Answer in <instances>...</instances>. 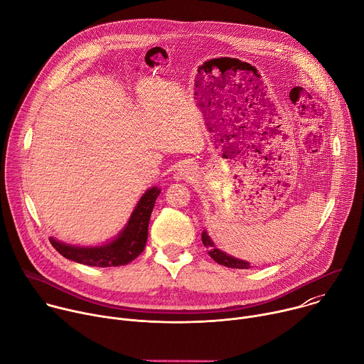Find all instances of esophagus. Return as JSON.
Segmentation results:
<instances>
[{
  "mask_svg": "<svg viewBox=\"0 0 364 364\" xmlns=\"http://www.w3.org/2000/svg\"><path fill=\"white\" fill-rule=\"evenodd\" d=\"M193 176H194V171H193L191 166H183L181 168H178V173H177V177H178V178L191 180Z\"/></svg>",
  "mask_w": 364,
  "mask_h": 364,
  "instance_id": "34e87169",
  "label": "esophagus"
}]
</instances>
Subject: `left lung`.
<instances>
[{
	"mask_svg": "<svg viewBox=\"0 0 364 364\" xmlns=\"http://www.w3.org/2000/svg\"><path fill=\"white\" fill-rule=\"evenodd\" d=\"M201 240H203V245L209 249L207 252H209L210 257H213V261H216L218 264L223 265V267H228V268H236V269H247L249 268V264L245 262V261H240V259H236V257H232L226 253H223L222 250H219L213 242L210 240V237L207 236L205 232H203L201 235Z\"/></svg>",
	"mask_w": 364,
	"mask_h": 364,
	"instance_id": "8db88e82",
	"label": "left lung"
}]
</instances>
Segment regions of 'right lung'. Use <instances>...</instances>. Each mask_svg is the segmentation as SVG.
<instances>
[{"instance_id": "add662e5", "label": "right lung", "mask_w": 364, "mask_h": 364, "mask_svg": "<svg viewBox=\"0 0 364 364\" xmlns=\"http://www.w3.org/2000/svg\"><path fill=\"white\" fill-rule=\"evenodd\" d=\"M160 194V188L152 187L138 201L135 210L121 235L111 243L99 247H79L66 245L50 237V243L62 256L77 264L89 267H121L127 265L138 257L146 243L149 216L154 209L155 200Z\"/></svg>"}]
</instances>
